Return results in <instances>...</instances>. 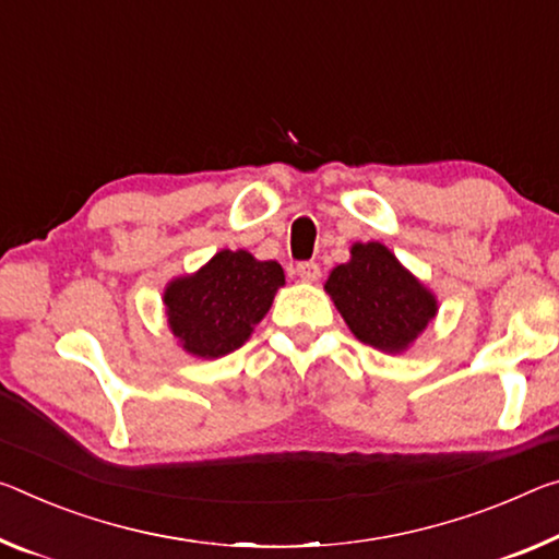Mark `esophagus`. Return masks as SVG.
<instances>
[{"label": "esophagus", "mask_w": 559, "mask_h": 559, "mask_svg": "<svg viewBox=\"0 0 559 559\" xmlns=\"http://www.w3.org/2000/svg\"><path fill=\"white\" fill-rule=\"evenodd\" d=\"M296 273L304 283H316L318 278H321V265L313 263V261H304V263L296 265Z\"/></svg>", "instance_id": "obj_1"}]
</instances>
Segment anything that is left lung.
<instances>
[{
  "instance_id": "1",
  "label": "left lung",
  "mask_w": 559,
  "mask_h": 559,
  "mask_svg": "<svg viewBox=\"0 0 559 559\" xmlns=\"http://www.w3.org/2000/svg\"><path fill=\"white\" fill-rule=\"evenodd\" d=\"M325 294L360 343L405 353L438 316V298L380 241L353 243L350 259L335 265Z\"/></svg>"
}]
</instances>
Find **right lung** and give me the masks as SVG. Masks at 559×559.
<instances>
[{"instance_id":"add662e5","label":"right lung","mask_w":559,"mask_h":559,"mask_svg":"<svg viewBox=\"0 0 559 559\" xmlns=\"http://www.w3.org/2000/svg\"><path fill=\"white\" fill-rule=\"evenodd\" d=\"M283 283L278 261H259L243 248H224L199 271L166 283L168 331L193 358H224L251 338Z\"/></svg>"}]
</instances>
